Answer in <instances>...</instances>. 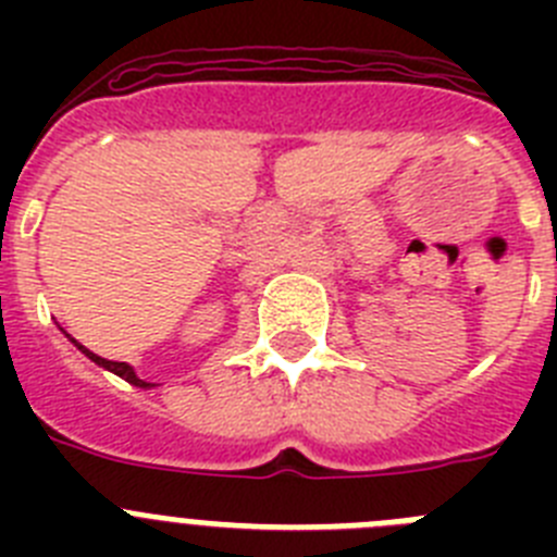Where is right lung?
I'll return each mask as SVG.
<instances>
[{"mask_svg":"<svg viewBox=\"0 0 557 557\" xmlns=\"http://www.w3.org/2000/svg\"><path fill=\"white\" fill-rule=\"evenodd\" d=\"M77 348H81V351L86 354L88 359H95L97 366L108 368V371H113V373H116V376H122V379H125V382H131V385H136V387H150V385H147V382H145V379H139V376H136V373H133V368L127 366V362H113V359L97 357V354H91V351H88V348H83L81 343H77Z\"/></svg>","mask_w":557,"mask_h":557,"instance_id":"add662e5","label":"right lung"}]
</instances>
